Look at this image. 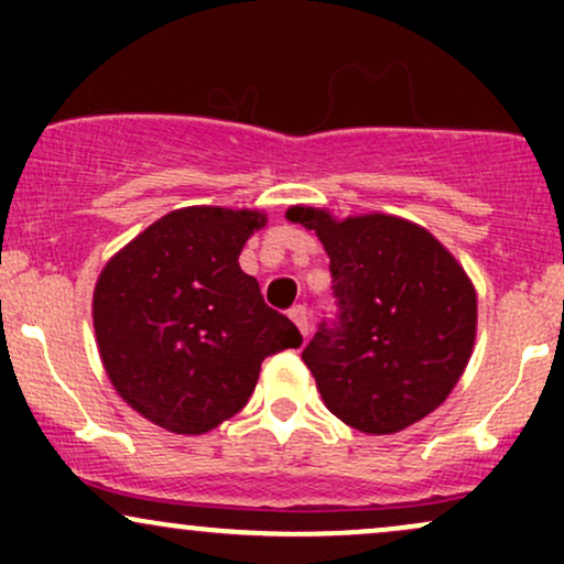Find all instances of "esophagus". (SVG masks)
Returning <instances> with one entry per match:
<instances>
[{"instance_id":"esophagus-1","label":"esophagus","mask_w":564,"mask_h":564,"mask_svg":"<svg viewBox=\"0 0 564 564\" xmlns=\"http://www.w3.org/2000/svg\"><path fill=\"white\" fill-rule=\"evenodd\" d=\"M289 318L296 323V328H300L302 336H307L310 321H307V307H304V304H294V307L289 310Z\"/></svg>"}]
</instances>
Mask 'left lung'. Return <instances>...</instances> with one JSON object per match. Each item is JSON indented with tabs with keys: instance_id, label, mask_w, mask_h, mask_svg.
I'll use <instances>...</instances> for the list:
<instances>
[{
	"instance_id": "obj_1",
	"label": "left lung",
	"mask_w": 564,
	"mask_h": 564,
	"mask_svg": "<svg viewBox=\"0 0 564 564\" xmlns=\"http://www.w3.org/2000/svg\"><path fill=\"white\" fill-rule=\"evenodd\" d=\"M286 217L318 232L332 260L334 318L302 349L323 403L366 435L416 424L448 398L475 345L477 296L462 264L400 217L336 223L313 206Z\"/></svg>"
}]
</instances>
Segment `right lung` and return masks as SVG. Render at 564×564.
<instances>
[{
	"instance_id": "obj_1",
	"label": "right lung",
	"mask_w": 564,
	"mask_h": 564,
	"mask_svg": "<svg viewBox=\"0 0 564 564\" xmlns=\"http://www.w3.org/2000/svg\"><path fill=\"white\" fill-rule=\"evenodd\" d=\"M260 212L187 206L106 264L93 318L116 392L148 422L200 435L249 403L264 358L302 334L238 264Z\"/></svg>"
}]
</instances>
